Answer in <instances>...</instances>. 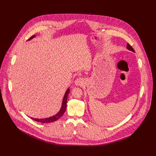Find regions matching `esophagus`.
Segmentation results:
<instances>
[{
  "label": "esophagus",
  "instance_id": "1",
  "mask_svg": "<svg viewBox=\"0 0 156 156\" xmlns=\"http://www.w3.org/2000/svg\"><path fill=\"white\" fill-rule=\"evenodd\" d=\"M75 85H76L78 86H84L85 81H84V80L83 78H78L75 80Z\"/></svg>",
  "mask_w": 156,
  "mask_h": 156
}]
</instances>
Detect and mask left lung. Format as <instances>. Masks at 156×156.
<instances>
[{
    "label": "left lung",
    "instance_id": "left-lung-1",
    "mask_svg": "<svg viewBox=\"0 0 156 156\" xmlns=\"http://www.w3.org/2000/svg\"><path fill=\"white\" fill-rule=\"evenodd\" d=\"M126 48H127V49H128L129 51H132V52H135V51H134V49H133V48L129 45V44H128V43H127V46H126Z\"/></svg>",
    "mask_w": 156,
    "mask_h": 156
}]
</instances>
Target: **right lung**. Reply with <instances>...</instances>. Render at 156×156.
Listing matches in <instances>:
<instances>
[{
	"label": "right lung",
	"instance_id": "add662e5",
	"mask_svg": "<svg viewBox=\"0 0 156 156\" xmlns=\"http://www.w3.org/2000/svg\"><path fill=\"white\" fill-rule=\"evenodd\" d=\"M36 37V35H33L32 36L28 41H30L32 39H33L34 37ZM70 88H68L67 90L66 91L63 98V101H62V106L61 108L60 109V110L58 112L54 115L50 117H48V118H45V119H35V118H32L31 117V119L38 122H41V123H51V122H54L55 121H56L57 120H58L60 117H61L63 114L65 113V110L66 108V101H67V98H68V95L70 93Z\"/></svg>",
	"mask_w": 156,
	"mask_h": 156
}]
</instances>
